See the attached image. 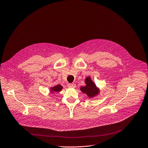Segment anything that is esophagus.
<instances>
[{
	"label": "esophagus",
	"mask_w": 148,
	"mask_h": 148,
	"mask_svg": "<svg viewBox=\"0 0 148 148\" xmlns=\"http://www.w3.org/2000/svg\"><path fill=\"white\" fill-rule=\"evenodd\" d=\"M67 86L70 88H75L76 87V84L73 83V84H69L67 85Z\"/></svg>",
	"instance_id": "1"
}]
</instances>
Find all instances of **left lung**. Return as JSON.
Listing matches in <instances>:
<instances>
[{
    "instance_id": "8db88e82",
    "label": "left lung",
    "mask_w": 148,
    "mask_h": 148,
    "mask_svg": "<svg viewBox=\"0 0 148 148\" xmlns=\"http://www.w3.org/2000/svg\"><path fill=\"white\" fill-rule=\"evenodd\" d=\"M85 82L86 85L85 86H81L80 89L83 93L86 94L88 97L90 98H94L99 94V89L92 81L90 77L88 76L86 77Z\"/></svg>"
}]
</instances>
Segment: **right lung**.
I'll return each instance as SVG.
<instances>
[{
  "label": "right lung",
  "mask_w": 148,
  "mask_h": 148,
  "mask_svg": "<svg viewBox=\"0 0 148 148\" xmlns=\"http://www.w3.org/2000/svg\"><path fill=\"white\" fill-rule=\"evenodd\" d=\"M50 89L51 90V92L53 94L54 92H58L60 91V90H62V89H63V86L60 85H57L53 87H51Z\"/></svg>",
  "instance_id": "obj_1"
}]
</instances>
